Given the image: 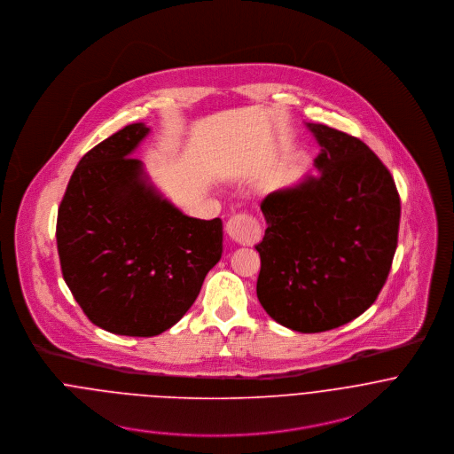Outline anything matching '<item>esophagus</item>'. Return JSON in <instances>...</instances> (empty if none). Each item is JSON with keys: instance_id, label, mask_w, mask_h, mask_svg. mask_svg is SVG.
<instances>
[{"instance_id": "34e87169", "label": "esophagus", "mask_w": 454, "mask_h": 454, "mask_svg": "<svg viewBox=\"0 0 454 454\" xmlns=\"http://www.w3.org/2000/svg\"><path fill=\"white\" fill-rule=\"evenodd\" d=\"M227 234L241 245H254L260 239L262 227L260 222L250 213H238L229 218L225 225Z\"/></svg>"}]
</instances>
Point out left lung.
Listing matches in <instances>:
<instances>
[{
	"instance_id": "8db88e82",
	"label": "left lung",
	"mask_w": 454,
	"mask_h": 454,
	"mask_svg": "<svg viewBox=\"0 0 454 454\" xmlns=\"http://www.w3.org/2000/svg\"><path fill=\"white\" fill-rule=\"evenodd\" d=\"M320 176L267 195L257 297L278 324L315 333L367 311L387 283L400 197L388 168L358 137L308 124Z\"/></svg>"
}]
</instances>
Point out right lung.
Here are the masks:
<instances>
[{"label":"right lung","instance_id":"1","mask_svg":"<svg viewBox=\"0 0 454 454\" xmlns=\"http://www.w3.org/2000/svg\"><path fill=\"white\" fill-rule=\"evenodd\" d=\"M148 130L126 126L80 159L56 227L63 278L85 317L132 337L178 324L222 257V220L184 215L130 157Z\"/></svg>","mask_w":454,"mask_h":454}]
</instances>
